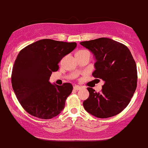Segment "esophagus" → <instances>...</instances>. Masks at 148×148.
Wrapping results in <instances>:
<instances>
[{"label":"esophagus","mask_w":148,"mask_h":148,"mask_svg":"<svg viewBox=\"0 0 148 148\" xmlns=\"http://www.w3.org/2000/svg\"><path fill=\"white\" fill-rule=\"evenodd\" d=\"M74 89L75 90V91H78V90L82 89V87L80 86H78V85H75V86H74Z\"/></svg>","instance_id":"esophagus-1"}]
</instances>
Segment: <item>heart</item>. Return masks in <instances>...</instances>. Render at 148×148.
Returning a JSON list of instances; mask_svg holds the SVG:
<instances>
[{
	"label": "heart",
	"mask_w": 148,
	"mask_h": 148,
	"mask_svg": "<svg viewBox=\"0 0 148 148\" xmlns=\"http://www.w3.org/2000/svg\"><path fill=\"white\" fill-rule=\"evenodd\" d=\"M81 52H83V51H81Z\"/></svg>",
	"instance_id": "heart-1"
}]
</instances>
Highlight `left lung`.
Returning <instances> with one entry per match:
<instances>
[{
    "instance_id": "1",
    "label": "left lung",
    "mask_w": 148,
    "mask_h": 148,
    "mask_svg": "<svg viewBox=\"0 0 148 148\" xmlns=\"http://www.w3.org/2000/svg\"><path fill=\"white\" fill-rule=\"evenodd\" d=\"M94 56L96 79L104 82L101 93L87 88L89 96L83 103L95 117L106 119L119 114L128 105L137 87V66L128 48L106 37L81 42Z\"/></svg>"
}]
</instances>
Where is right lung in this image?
Returning <instances> with one entry per match:
<instances>
[{
    "label": "right lung",
    "mask_w": 148,
    "mask_h": 148,
    "mask_svg": "<svg viewBox=\"0 0 148 148\" xmlns=\"http://www.w3.org/2000/svg\"><path fill=\"white\" fill-rule=\"evenodd\" d=\"M76 42L43 39L19 52L12 67L11 82L18 101L27 113L42 119L60 114L73 89L71 84L62 86L49 82L58 64L77 47Z\"/></svg>",
    "instance_id": "right-lung-1"
}]
</instances>
